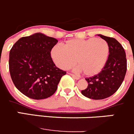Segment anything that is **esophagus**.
Here are the masks:
<instances>
[{
    "instance_id": "obj_1",
    "label": "esophagus",
    "mask_w": 134,
    "mask_h": 134,
    "mask_svg": "<svg viewBox=\"0 0 134 134\" xmlns=\"http://www.w3.org/2000/svg\"><path fill=\"white\" fill-rule=\"evenodd\" d=\"M70 75H71V76H72V78H73V79H76V80H79V79H80V78L79 77V76H76V75H73V74H70Z\"/></svg>"
}]
</instances>
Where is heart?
<instances>
[{"label": "heart", "mask_w": 134, "mask_h": 134, "mask_svg": "<svg viewBox=\"0 0 134 134\" xmlns=\"http://www.w3.org/2000/svg\"><path fill=\"white\" fill-rule=\"evenodd\" d=\"M109 53L108 43L102 38L86 40L72 39L64 46L57 44L53 47L51 56L59 68L67 69L76 62L77 70L85 76L97 75L104 67Z\"/></svg>", "instance_id": "b5f03b06"}]
</instances>
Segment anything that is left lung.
Wrapping results in <instances>:
<instances>
[{"label":"left lung","instance_id":"left-lung-1","mask_svg":"<svg viewBox=\"0 0 134 134\" xmlns=\"http://www.w3.org/2000/svg\"><path fill=\"white\" fill-rule=\"evenodd\" d=\"M97 35L108 43V59L98 75L86 79L88 87L81 93L90 99H103L114 94L121 86L126 72L127 61L124 48L115 38Z\"/></svg>","mask_w":134,"mask_h":134}]
</instances>
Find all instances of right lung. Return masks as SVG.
Returning <instances> with one entry per match:
<instances>
[{
	"instance_id": "add662e5",
	"label": "right lung",
	"mask_w": 134,
	"mask_h": 134,
	"mask_svg": "<svg viewBox=\"0 0 134 134\" xmlns=\"http://www.w3.org/2000/svg\"><path fill=\"white\" fill-rule=\"evenodd\" d=\"M58 41L41 32L19 38L10 51L9 70L17 89L34 99L52 96L66 72L55 66L50 55Z\"/></svg>"
}]
</instances>
